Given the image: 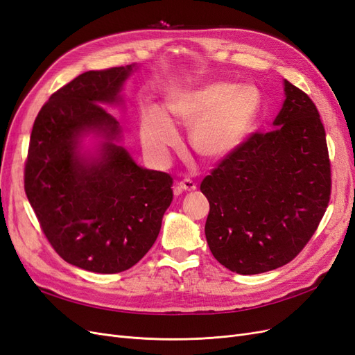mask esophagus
<instances>
[{"label": "esophagus", "mask_w": 355, "mask_h": 355, "mask_svg": "<svg viewBox=\"0 0 355 355\" xmlns=\"http://www.w3.org/2000/svg\"><path fill=\"white\" fill-rule=\"evenodd\" d=\"M179 188L184 191H196L197 189V184L192 179H184L179 182Z\"/></svg>", "instance_id": "1"}]
</instances>
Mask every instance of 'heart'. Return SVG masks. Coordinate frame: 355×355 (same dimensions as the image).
Listing matches in <instances>:
<instances>
[{"mask_svg":"<svg viewBox=\"0 0 355 355\" xmlns=\"http://www.w3.org/2000/svg\"><path fill=\"white\" fill-rule=\"evenodd\" d=\"M261 110V94L253 85L210 83L200 89L176 94L167 111L191 127L192 148L204 157L222 158L237 149ZM173 124L158 108L148 110L142 120V142L149 153L164 157L176 142Z\"/></svg>","mask_w":355,"mask_h":355,"instance_id":"heart-1","label":"heart"}]
</instances>
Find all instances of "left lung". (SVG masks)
Instances as JSON below:
<instances>
[{"mask_svg": "<svg viewBox=\"0 0 355 355\" xmlns=\"http://www.w3.org/2000/svg\"><path fill=\"white\" fill-rule=\"evenodd\" d=\"M274 130L253 133L201 182L210 252L230 271L275 270L313 237L330 200L324 125L309 96L284 80Z\"/></svg>", "mask_w": 355, "mask_h": 355, "instance_id": "1", "label": "left lung"}]
</instances>
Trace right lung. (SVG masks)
Wrapping results in <instances>:
<instances>
[{"label": "right lung", "instance_id": "1", "mask_svg": "<svg viewBox=\"0 0 355 355\" xmlns=\"http://www.w3.org/2000/svg\"><path fill=\"white\" fill-rule=\"evenodd\" d=\"M136 65L89 71L50 96L32 127L25 192L41 230L68 263L98 274L136 265L155 243L173 179L135 163L121 127L102 105H120ZM90 132L104 141L82 153Z\"/></svg>", "mask_w": 355, "mask_h": 355}]
</instances>
